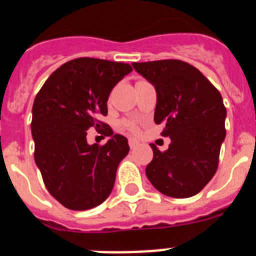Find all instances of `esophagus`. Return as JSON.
Returning <instances> with one entry per match:
<instances>
[{"mask_svg": "<svg viewBox=\"0 0 256 256\" xmlns=\"http://www.w3.org/2000/svg\"><path fill=\"white\" fill-rule=\"evenodd\" d=\"M128 144H130V148H136L137 146H138V141H137V140H134V138H130Z\"/></svg>", "mask_w": 256, "mask_h": 256, "instance_id": "obj_1", "label": "esophagus"}]
</instances>
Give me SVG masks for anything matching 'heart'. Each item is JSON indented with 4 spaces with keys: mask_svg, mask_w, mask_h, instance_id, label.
Returning <instances> with one entry per match:
<instances>
[{
    "mask_svg": "<svg viewBox=\"0 0 256 256\" xmlns=\"http://www.w3.org/2000/svg\"><path fill=\"white\" fill-rule=\"evenodd\" d=\"M122 126H123L126 130H130V132L134 133L138 130V124H137V120H136V119H126V120H123Z\"/></svg>",
    "mask_w": 256,
    "mask_h": 256,
    "instance_id": "obj_1",
    "label": "heart"
}]
</instances>
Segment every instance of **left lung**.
<instances>
[{
    "label": "left lung",
    "instance_id": "8db88e82",
    "mask_svg": "<svg viewBox=\"0 0 256 256\" xmlns=\"http://www.w3.org/2000/svg\"><path fill=\"white\" fill-rule=\"evenodd\" d=\"M155 87L154 120L164 124L162 137L170 144L164 152L151 144L154 158L146 176L159 192L170 198L196 195L218 168L226 138L227 110L220 94L196 68L180 60L133 62Z\"/></svg>",
    "mask_w": 256,
    "mask_h": 256
}]
</instances>
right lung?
Masks as SVG:
<instances>
[{"instance_id": "add662e5", "label": "right lung", "mask_w": 256, "mask_h": 256, "mask_svg": "<svg viewBox=\"0 0 256 256\" xmlns=\"http://www.w3.org/2000/svg\"><path fill=\"white\" fill-rule=\"evenodd\" d=\"M130 72L123 62L76 58L56 69L36 96L30 124L36 164L50 194L68 209H92L114 187L118 165L130 152L128 140L108 126L110 140L90 144L87 130L100 128L110 92Z\"/></svg>"}]
</instances>
